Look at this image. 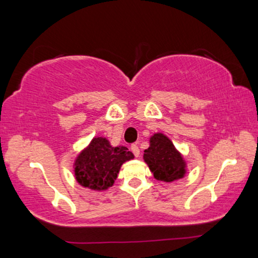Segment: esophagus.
Returning a JSON list of instances; mask_svg holds the SVG:
<instances>
[{"instance_id": "34e87169", "label": "esophagus", "mask_w": 258, "mask_h": 258, "mask_svg": "<svg viewBox=\"0 0 258 258\" xmlns=\"http://www.w3.org/2000/svg\"><path fill=\"white\" fill-rule=\"evenodd\" d=\"M131 151H132V153L134 154V157L136 158H138L140 155V150L137 145H132V146H131Z\"/></svg>"}]
</instances>
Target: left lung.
<instances>
[{"label":"left lung","mask_w":258,"mask_h":258,"mask_svg":"<svg viewBox=\"0 0 258 258\" xmlns=\"http://www.w3.org/2000/svg\"><path fill=\"white\" fill-rule=\"evenodd\" d=\"M144 160L159 181L173 182L186 174V161L172 141L162 133H154L150 147L144 151Z\"/></svg>","instance_id":"8db88e82"}]
</instances>
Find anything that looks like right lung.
I'll list each match as a JSON object with an SVG mask.
<instances>
[{
	"label": "right lung",
	"mask_w": 258,
	"mask_h": 258,
	"mask_svg": "<svg viewBox=\"0 0 258 258\" xmlns=\"http://www.w3.org/2000/svg\"><path fill=\"white\" fill-rule=\"evenodd\" d=\"M134 155L125 146H111L106 138H93L75 160V176L77 182L93 190H106L113 186L124 162Z\"/></svg>",
	"instance_id": "right-lung-1"
}]
</instances>
